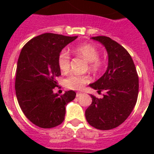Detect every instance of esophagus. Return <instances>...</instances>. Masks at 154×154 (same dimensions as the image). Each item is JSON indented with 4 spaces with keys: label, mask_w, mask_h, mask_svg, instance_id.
Here are the masks:
<instances>
[{
    "label": "esophagus",
    "mask_w": 154,
    "mask_h": 154,
    "mask_svg": "<svg viewBox=\"0 0 154 154\" xmlns=\"http://www.w3.org/2000/svg\"><path fill=\"white\" fill-rule=\"evenodd\" d=\"M82 95V92H79V91H78V92H77V94H76V97H81Z\"/></svg>",
    "instance_id": "obj_1"
}]
</instances>
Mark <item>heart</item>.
<instances>
[{
    "label": "heart",
    "mask_w": 154,
    "mask_h": 154,
    "mask_svg": "<svg viewBox=\"0 0 154 154\" xmlns=\"http://www.w3.org/2000/svg\"><path fill=\"white\" fill-rule=\"evenodd\" d=\"M73 53L78 56L82 57L89 63V69L92 72H97L101 67V62L99 60L100 52L94 45L84 44L78 45L73 48ZM57 65L62 72L67 73L70 69V55L65 49L62 50L58 54ZM90 77L87 75H70L65 79L64 85L72 90H81L87 83L89 82Z\"/></svg>",
    "instance_id": "b5f03b06"
}]
</instances>
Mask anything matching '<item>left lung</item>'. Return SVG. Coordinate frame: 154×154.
I'll use <instances>...</instances> for the list:
<instances>
[{"instance_id": "left-lung-1", "label": "left lung", "mask_w": 154, "mask_h": 154, "mask_svg": "<svg viewBox=\"0 0 154 154\" xmlns=\"http://www.w3.org/2000/svg\"><path fill=\"white\" fill-rule=\"evenodd\" d=\"M106 49L108 66L106 72L89 87L104 91L98 99L91 95L92 102L85 112L89 125L101 130L114 129L125 120L135 106L139 93V77L132 57L125 48L106 36L92 37Z\"/></svg>"}]
</instances>
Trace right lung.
Listing matches in <instances>:
<instances>
[{
    "label": "right lung",
    "instance_id": "1",
    "mask_svg": "<svg viewBox=\"0 0 154 154\" xmlns=\"http://www.w3.org/2000/svg\"><path fill=\"white\" fill-rule=\"evenodd\" d=\"M77 36L45 33L23 47L17 62L15 93L23 113L33 124L44 129L54 128L64 120L65 108L76 92L55 93L56 78L61 75L58 54Z\"/></svg>",
    "mask_w": 154,
    "mask_h": 154
}]
</instances>
